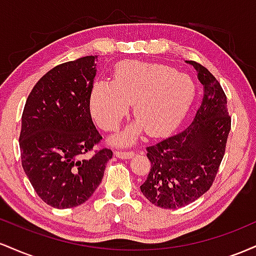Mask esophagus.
Masks as SVG:
<instances>
[{
	"label": "esophagus",
	"instance_id": "34e87169",
	"mask_svg": "<svg viewBox=\"0 0 256 256\" xmlns=\"http://www.w3.org/2000/svg\"><path fill=\"white\" fill-rule=\"evenodd\" d=\"M116 156H118L119 158H130L134 155V152H122V150H116Z\"/></svg>",
	"mask_w": 256,
	"mask_h": 256
}]
</instances>
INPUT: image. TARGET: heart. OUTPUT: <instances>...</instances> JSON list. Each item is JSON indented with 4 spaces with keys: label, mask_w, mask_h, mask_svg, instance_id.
Here are the masks:
<instances>
[{
    "label": "heart",
    "mask_w": 256,
    "mask_h": 256,
    "mask_svg": "<svg viewBox=\"0 0 256 256\" xmlns=\"http://www.w3.org/2000/svg\"><path fill=\"white\" fill-rule=\"evenodd\" d=\"M194 95L189 76L166 64L131 60L116 66L112 82L94 84L89 104L94 120L104 131L118 128L134 104L136 122L113 137L116 144H130L144 130L158 136L177 128Z\"/></svg>",
    "instance_id": "obj_1"
}]
</instances>
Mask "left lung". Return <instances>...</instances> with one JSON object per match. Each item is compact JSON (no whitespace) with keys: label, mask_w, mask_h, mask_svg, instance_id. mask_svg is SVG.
<instances>
[{"label":"left lung","mask_w":256,"mask_h":256,"mask_svg":"<svg viewBox=\"0 0 256 256\" xmlns=\"http://www.w3.org/2000/svg\"><path fill=\"white\" fill-rule=\"evenodd\" d=\"M204 85V98L192 124L146 146L152 162L140 192L158 207L176 210L201 198L212 186L225 154L231 116L222 85L206 67L188 61Z\"/></svg>","instance_id":"1"}]
</instances>
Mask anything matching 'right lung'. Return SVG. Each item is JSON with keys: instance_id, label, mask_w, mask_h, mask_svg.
Segmentation results:
<instances>
[{"instance_id": "obj_1", "label": "right lung", "mask_w": 256, "mask_h": 256, "mask_svg": "<svg viewBox=\"0 0 256 256\" xmlns=\"http://www.w3.org/2000/svg\"><path fill=\"white\" fill-rule=\"evenodd\" d=\"M98 56L46 72L28 95L22 116V165L37 195L58 210L77 207L101 183L110 149L89 152L102 140L90 114Z\"/></svg>"}]
</instances>
